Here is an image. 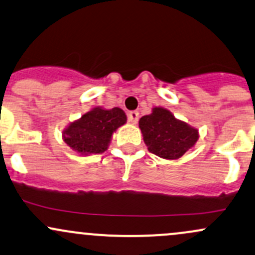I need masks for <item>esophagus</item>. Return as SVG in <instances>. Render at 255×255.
<instances>
[{"label": "esophagus", "mask_w": 255, "mask_h": 255, "mask_svg": "<svg viewBox=\"0 0 255 255\" xmlns=\"http://www.w3.org/2000/svg\"><path fill=\"white\" fill-rule=\"evenodd\" d=\"M139 120V113L138 111H130L129 114H128V121L130 123H133V125H135L136 122H138Z\"/></svg>", "instance_id": "esophagus-1"}]
</instances>
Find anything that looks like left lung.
I'll list each match as a JSON object with an SVG mask.
<instances>
[{
  "label": "left lung",
  "instance_id": "obj_1",
  "mask_svg": "<svg viewBox=\"0 0 255 255\" xmlns=\"http://www.w3.org/2000/svg\"><path fill=\"white\" fill-rule=\"evenodd\" d=\"M144 142L151 153L167 159H177L198 140V130L177 120L169 110L153 108L152 113L139 120Z\"/></svg>",
  "mask_w": 255,
  "mask_h": 255
}]
</instances>
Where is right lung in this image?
<instances>
[{
    "instance_id": "obj_1",
    "label": "right lung",
    "mask_w": 255,
    "mask_h": 255,
    "mask_svg": "<svg viewBox=\"0 0 255 255\" xmlns=\"http://www.w3.org/2000/svg\"><path fill=\"white\" fill-rule=\"evenodd\" d=\"M126 122L127 116L122 109L105 110L97 106L70 123L63 132V139L81 155L103 153L108 150L114 132Z\"/></svg>"
}]
</instances>
